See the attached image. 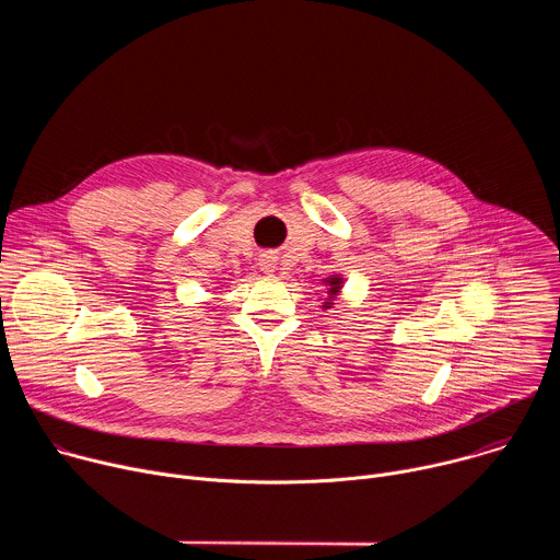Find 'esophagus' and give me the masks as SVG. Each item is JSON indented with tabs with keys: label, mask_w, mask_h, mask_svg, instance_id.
Wrapping results in <instances>:
<instances>
[{
	"label": "esophagus",
	"mask_w": 560,
	"mask_h": 560,
	"mask_svg": "<svg viewBox=\"0 0 560 560\" xmlns=\"http://www.w3.org/2000/svg\"><path fill=\"white\" fill-rule=\"evenodd\" d=\"M259 266H261V270L264 272H275L277 270V257L272 255V253H264L261 257H259Z\"/></svg>",
	"instance_id": "esophagus-1"
}]
</instances>
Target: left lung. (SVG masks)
Here are the masks:
<instances>
[{"label":"left lung","mask_w":560,"mask_h":560,"mask_svg":"<svg viewBox=\"0 0 560 560\" xmlns=\"http://www.w3.org/2000/svg\"><path fill=\"white\" fill-rule=\"evenodd\" d=\"M341 283H343V281H341V277H330V279H328V294H330V296H328V301H326V307H330V305H332L330 301H335V296L339 294Z\"/></svg>","instance_id":"1"}]
</instances>
